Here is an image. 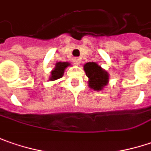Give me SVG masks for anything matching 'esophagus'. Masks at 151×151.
Here are the masks:
<instances>
[{"label": "esophagus", "instance_id": "34e87169", "mask_svg": "<svg viewBox=\"0 0 151 151\" xmlns=\"http://www.w3.org/2000/svg\"><path fill=\"white\" fill-rule=\"evenodd\" d=\"M73 63H74V64H75V65H79V64H80V59L76 57V58H74V59H73Z\"/></svg>", "mask_w": 151, "mask_h": 151}]
</instances>
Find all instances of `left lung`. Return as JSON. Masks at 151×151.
<instances>
[{
    "instance_id": "obj_1",
    "label": "left lung",
    "mask_w": 151,
    "mask_h": 151,
    "mask_svg": "<svg viewBox=\"0 0 151 151\" xmlns=\"http://www.w3.org/2000/svg\"><path fill=\"white\" fill-rule=\"evenodd\" d=\"M84 72L88 78V86L95 90H101L109 81L108 73L95 63H87L83 66Z\"/></svg>"
}]
</instances>
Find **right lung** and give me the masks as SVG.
Instances as JSON below:
<instances>
[{
	"instance_id": "obj_1",
	"label": "right lung",
	"mask_w": 151,
	"mask_h": 151,
	"mask_svg": "<svg viewBox=\"0 0 151 151\" xmlns=\"http://www.w3.org/2000/svg\"><path fill=\"white\" fill-rule=\"evenodd\" d=\"M70 65L68 63H56L55 68L51 71V75L50 77V81H54L56 79H59L60 78H62L64 74V71Z\"/></svg>"
}]
</instances>
